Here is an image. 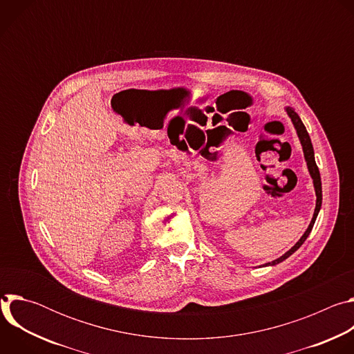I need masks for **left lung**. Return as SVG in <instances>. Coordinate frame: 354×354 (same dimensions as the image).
Returning <instances> with one entry per match:
<instances>
[{
	"label": "left lung",
	"mask_w": 354,
	"mask_h": 354,
	"mask_svg": "<svg viewBox=\"0 0 354 354\" xmlns=\"http://www.w3.org/2000/svg\"><path fill=\"white\" fill-rule=\"evenodd\" d=\"M286 111H287L288 116L291 118V122H292V124H294V127H295V130H297L298 138H299V141H301L302 151H304V157H306V161H307V167H308L310 175H311V178H313V180H314V187H315V194H317V206H315V212H314L313 220H311V223H310L307 231L304 232V235H302V236L299 238V241H298L290 250H287L283 257H280L279 259H276V261H273V262L266 263L265 266H274V265H277V263L286 261L288 257H291V255L294 254V252H295L302 243H304V241L308 238L310 232L313 231V227H314V224H315L317 216H318V213H319V210H321V205H322V183H321V175H319V169H318L317 162H315L314 148H313L311 138H310V136H308V131H307L304 123L301 122L299 116L294 112V109H292V108H286Z\"/></svg>",
	"instance_id": "left-lung-1"
}]
</instances>
